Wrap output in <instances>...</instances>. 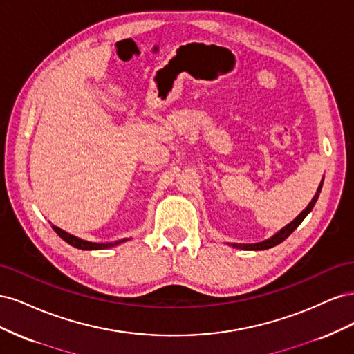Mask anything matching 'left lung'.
Listing matches in <instances>:
<instances>
[{"mask_svg":"<svg viewBox=\"0 0 354 354\" xmlns=\"http://www.w3.org/2000/svg\"><path fill=\"white\" fill-rule=\"evenodd\" d=\"M322 185H324V180L320 181V185H319V187H317V192H316V195L313 196V199L310 201V203L307 205V208L304 209V211H301L298 214V217L297 218H294L291 223L289 224H286V226L283 227V229H281L279 232H277L276 234H273L272 238H269V239H266V241H263V242H259V243H230L233 248H239V250H248V251H261V250H269V248H273V246H276V245H279L281 242H283L289 234H291L299 224H301V221L307 217V214L313 209V207H315V203H316V201H317V198H319V194H320V190H322Z\"/></svg>","mask_w":354,"mask_h":354,"instance_id":"1","label":"left lung"}]
</instances>
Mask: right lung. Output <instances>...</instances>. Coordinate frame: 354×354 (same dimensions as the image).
<instances>
[{"label":"right lung","instance_id":"right-lung-1","mask_svg":"<svg viewBox=\"0 0 354 354\" xmlns=\"http://www.w3.org/2000/svg\"><path fill=\"white\" fill-rule=\"evenodd\" d=\"M53 229H55V232L59 234V236L68 242L69 245L75 246V248L78 250H87V251H93V250H106V248H111V246H115V245H120L128 239H121V241H116V242H106V243H97V242H88V241H84V239H80L77 236H73V234L65 232L59 229L57 226H53Z\"/></svg>","mask_w":354,"mask_h":354}]
</instances>
